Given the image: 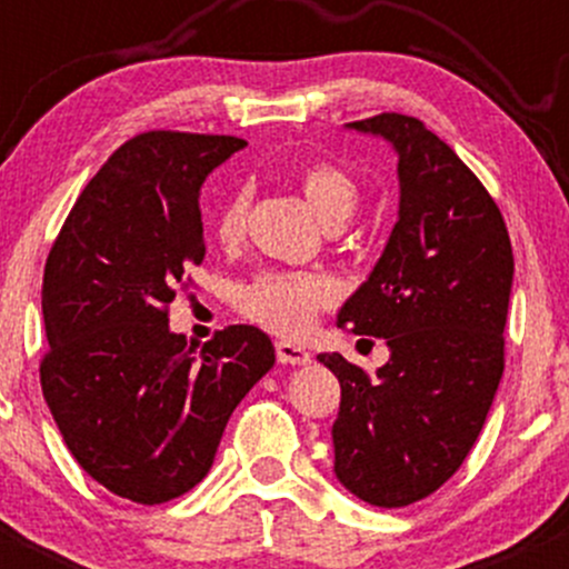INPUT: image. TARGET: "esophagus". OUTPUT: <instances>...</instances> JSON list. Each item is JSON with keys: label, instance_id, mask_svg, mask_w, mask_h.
<instances>
[{"label": "esophagus", "instance_id": "1", "mask_svg": "<svg viewBox=\"0 0 569 569\" xmlns=\"http://www.w3.org/2000/svg\"><path fill=\"white\" fill-rule=\"evenodd\" d=\"M276 356L280 363H291V367H305V363H310V352L291 342H276Z\"/></svg>", "mask_w": 569, "mask_h": 569}]
</instances>
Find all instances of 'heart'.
I'll return each instance as SVG.
<instances>
[{
  "mask_svg": "<svg viewBox=\"0 0 569 569\" xmlns=\"http://www.w3.org/2000/svg\"><path fill=\"white\" fill-rule=\"evenodd\" d=\"M297 184L326 227L337 230L356 213L361 189L356 179L337 162L316 160L297 171ZM248 192L232 189L213 211L211 227L221 243L232 246L243 238ZM337 289L329 278L312 272L264 270L234 289V307L248 321L264 326L276 335L299 337L312 329L318 312L335 305Z\"/></svg>",
  "mask_w": 569,
  "mask_h": 569,
  "instance_id": "heart-1",
  "label": "heart"
}]
</instances>
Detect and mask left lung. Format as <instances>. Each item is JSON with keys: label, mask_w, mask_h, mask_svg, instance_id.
Returning a JSON list of instances; mask_svg holds the SVG:
<instances>
[{"label": "left lung", "mask_w": 569, "mask_h": 569, "mask_svg": "<svg viewBox=\"0 0 569 569\" xmlns=\"http://www.w3.org/2000/svg\"><path fill=\"white\" fill-rule=\"evenodd\" d=\"M393 143L401 206L380 262L339 326L382 337L375 375L321 352L342 398L335 473L356 498L401 508L433 495L479 439L506 367L513 251L498 202L417 117L350 122Z\"/></svg>", "instance_id": "1"}]
</instances>
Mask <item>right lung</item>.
Listing matches in <instances>:
<instances>
[{
  "label": "right lung",
  "instance_id": "obj_1",
  "mask_svg": "<svg viewBox=\"0 0 569 569\" xmlns=\"http://www.w3.org/2000/svg\"><path fill=\"white\" fill-rule=\"evenodd\" d=\"M243 147L133 136L82 189L44 262V401L82 471L141 506L202 481L234 407L276 363L257 326H227L200 352L168 329V305L206 257L202 181Z\"/></svg>",
  "mask_w": 569,
  "mask_h": 569
}]
</instances>
